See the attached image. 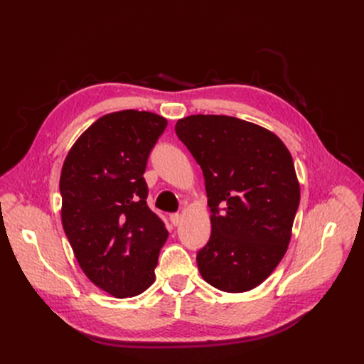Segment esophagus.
I'll return each mask as SVG.
<instances>
[{
	"label": "esophagus",
	"mask_w": 364,
	"mask_h": 364,
	"mask_svg": "<svg viewBox=\"0 0 364 364\" xmlns=\"http://www.w3.org/2000/svg\"><path fill=\"white\" fill-rule=\"evenodd\" d=\"M181 220H182L181 214H170V222H171L174 226L181 225Z\"/></svg>",
	"instance_id": "esophagus-1"
}]
</instances>
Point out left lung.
I'll use <instances>...</instances> for the list:
<instances>
[{
	"mask_svg": "<svg viewBox=\"0 0 364 364\" xmlns=\"http://www.w3.org/2000/svg\"><path fill=\"white\" fill-rule=\"evenodd\" d=\"M174 130L200 165L211 208V237L196 258L202 278L228 293L255 289L287 252L301 200L289 149L235 117L190 115Z\"/></svg>",
	"mask_w": 364,
	"mask_h": 364,
	"instance_id": "obj_1",
	"label": "left lung"
}]
</instances>
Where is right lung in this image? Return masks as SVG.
<instances>
[{"instance_id": "obj_1", "label": "right lung", "mask_w": 364, "mask_h": 364, "mask_svg": "<svg viewBox=\"0 0 364 364\" xmlns=\"http://www.w3.org/2000/svg\"><path fill=\"white\" fill-rule=\"evenodd\" d=\"M167 119L146 111L103 115L74 142L60 173L62 225L83 273L115 297L155 282L168 237L147 206L144 171Z\"/></svg>"}]
</instances>
